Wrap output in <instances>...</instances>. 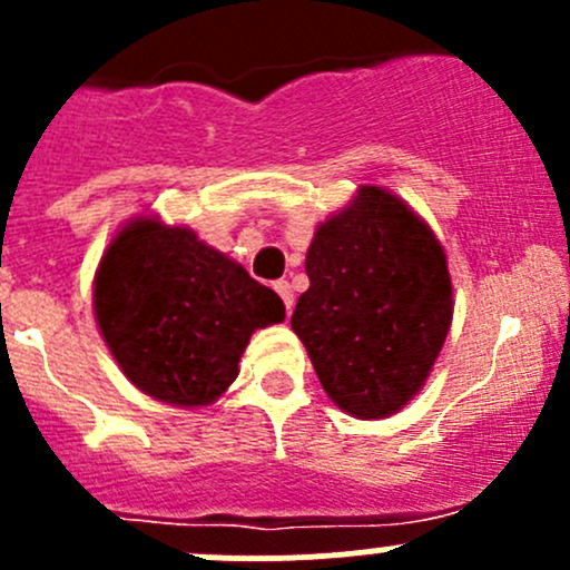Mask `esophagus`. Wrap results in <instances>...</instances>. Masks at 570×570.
Returning a JSON list of instances; mask_svg holds the SVG:
<instances>
[{
	"label": "esophagus",
	"mask_w": 570,
	"mask_h": 570,
	"mask_svg": "<svg viewBox=\"0 0 570 570\" xmlns=\"http://www.w3.org/2000/svg\"><path fill=\"white\" fill-rule=\"evenodd\" d=\"M273 289L278 292V297H281V301H284V306H286V314H289V312H292V306H295V292H292V284H289V281H284V278L275 281Z\"/></svg>",
	"instance_id": "obj_1"
}]
</instances>
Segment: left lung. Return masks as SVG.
<instances>
[{
  "label": "left lung",
  "mask_w": 570,
  "mask_h": 570,
  "mask_svg": "<svg viewBox=\"0 0 570 570\" xmlns=\"http://www.w3.org/2000/svg\"><path fill=\"white\" fill-rule=\"evenodd\" d=\"M292 331L322 389L358 419L392 416L424 386L452 322L435 234L381 187L325 220L306 253Z\"/></svg>",
  "instance_id": "1"
}]
</instances>
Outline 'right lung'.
Instances as JSON below:
<instances>
[{"label":"right lung","instance_id":"obj_1","mask_svg":"<svg viewBox=\"0 0 570 570\" xmlns=\"http://www.w3.org/2000/svg\"><path fill=\"white\" fill-rule=\"evenodd\" d=\"M96 320L124 375L178 407L209 405L237 377L256 327L284 320L273 289L189 228L137 217L96 273Z\"/></svg>","mask_w":570,"mask_h":570}]
</instances>
